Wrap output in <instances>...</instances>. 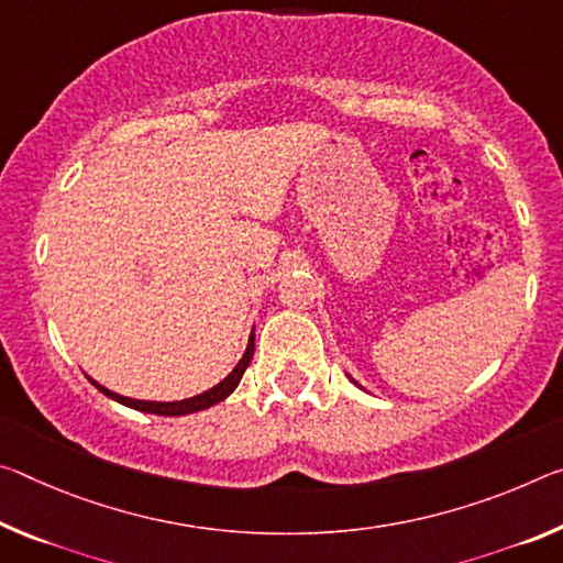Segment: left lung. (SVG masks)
Wrapping results in <instances>:
<instances>
[{
  "label": "left lung",
  "instance_id": "left-lung-1",
  "mask_svg": "<svg viewBox=\"0 0 563 563\" xmlns=\"http://www.w3.org/2000/svg\"><path fill=\"white\" fill-rule=\"evenodd\" d=\"M351 380H353V378H351ZM353 383H355V380H353ZM355 386H358V383H355Z\"/></svg>",
  "mask_w": 563,
  "mask_h": 563
}]
</instances>
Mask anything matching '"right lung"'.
<instances>
[{
  "instance_id": "obj_1",
  "label": "right lung",
  "mask_w": 563,
  "mask_h": 563,
  "mask_svg": "<svg viewBox=\"0 0 563 563\" xmlns=\"http://www.w3.org/2000/svg\"><path fill=\"white\" fill-rule=\"evenodd\" d=\"M253 351H255V328H253V333H250V338H247V347H245L243 358L238 361L235 368L230 371L228 376L218 383V386H212L210 390H205V394H200V396L183 398V400H140V398L120 396V394H114V390L104 388L102 383H97L95 378H89V376H87V378H89V383H92V386H95L97 390H100V394H104L107 398L118 400V404L128 406V408L142 410V413H155V416H187V413H198V410H205V408L216 406V404H220V400H225L230 394H233V390L238 388L240 378H243V373H245V368L250 365V361H253Z\"/></svg>"
}]
</instances>
